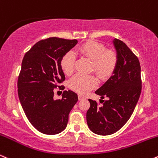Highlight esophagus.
Returning <instances> with one entry per match:
<instances>
[{"label":"esophagus","instance_id":"obj_1","mask_svg":"<svg viewBox=\"0 0 158 158\" xmlns=\"http://www.w3.org/2000/svg\"><path fill=\"white\" fill-rule=\"evenodd\" d=\"M84 97H83V95H81V94H79V95H78V100H79V101H81V100H83V99H84Z\"/></svg>","mask_w":158,"mask_h":158}]
</instances>
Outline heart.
I'll use <instances>...</instances> for the list:
<instances>
[{
  "label": "heart",
  "instance_id": "b5f03b06",
  "mask_svg": "<svg viewBox=\"0 0 158 158\" xmlns=\"http://www.w3.org/2000/svg\"><path fill=\"white\" fill-rule=\"evenodd\" d=\"M77 52L84 55L92 61V70L102 79H107L115 71L118 64V56L115 52L106 50L103 44L88 41L80 46ZM75 55L69 52L62 57L60 66L66 75H70L75 69ZM98 86V79L92 75L77 74L69 81V87L81 94H86Z\"/></svg>",
  "mask_w": 158,
  "mask_h": 158
}]
</instances>
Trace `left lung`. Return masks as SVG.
Instances as JSON below:
<instances>
[{
  "mask_svg": "<svg viewBox=\"0 0 158 158\" xmlns=\"http://www.w3.org/2000/svg\"><path fill=\"white\" fill-rule=\"evenodd\" d=\"M113 44L118 64L112 75L95 94L108 98L101 106L89 99L90 107L86 121L92 132L109 135L116 132L129 120L136 106L142 89L140 65L138 58L123 41L114 38Z\"/></svg>",
  "mask_w": 158,
  "mask_h": 158,
  "instance_id": "obj_1",
  "label": "left lung"
}]
</instances>
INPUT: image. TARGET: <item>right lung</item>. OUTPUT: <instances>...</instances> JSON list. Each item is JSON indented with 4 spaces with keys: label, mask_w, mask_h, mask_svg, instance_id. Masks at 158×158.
Segmentation results:
<instances>
[{
    "label": "right lung",
    "mask_w": 158,
    "mask_h": 158,
    "mask_svg": "<svg viewBox=\"0 0 158 158\" xmlns=\"http://www.w3.org/2000/svg\"><path fill=\"white\" fill-rule=\"evenodd\" d=\"M77 44V40L49 38L35 44L24 55L18 80V97L26 116L40 132L56 135L66 129L69 114L77 103L75 92L65 90L55 100L54 89L65 80L62 57Z\"/></svg>",
    "instance_id": "add662e5"
}]
</instances>
